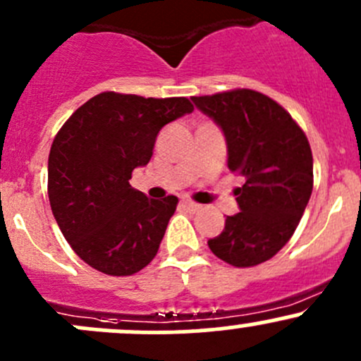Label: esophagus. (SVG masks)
Segmentation results:
<instances>
[{
  "label": "esophagus",
  "instance_id": "34e87169",
  "mask_svg": "<svg viewBox=\"0 0 361 361\" xmlns=\"http://www.w3.org/2000/svg\"><path fill=\"white\" fill-rule=\"evenodd\" d=\"M181 206H183L185 209L192 211V213H195V211L201 209V204H197V202L190 201V199H183V201H181Z\"/></svg>",
  "mask_w": 361,
  "mask_h": 361
}]
</instances>
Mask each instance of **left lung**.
Masks as SVG:
<instances>
[{"instance_id": "obj_1", "label": "left lung", "mask_w": 361, "mask_h": 361, "mask_svg": "<svg viewBox=\"0 0 361 361\" xmlns=\"http://www.w3.org/2000/svg\"><path fill=\"white\" fill-rule=\"evenodd\" d=\"M192 101L224 129L228 169L245 176L243 187L234 188L241 213L225 218V228L207 246L234 267H255L290 241L311 197L307 136L281 104L257 90Z\"/></svg>"}]
</instances>
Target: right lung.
Wrapping results in <instances>:
<instances>
[{"label": "right lung", "mask_w": 361, "mask_h": 361, "mask_svg": "<svg viewBox=\"0 0 361 361\" xmlns=\"http://www.w3.org/2000/svg\"><path fill=\"white\" fill-rule=\"evenodd\" d=\"M192 110L187 97L108 90L82 104L54 137L50 207L73 251L96 271L136 274L157 255L178 197L155 201L129 180L152 159L159 130Z\"/></svg>", "instance_id": "1"}]
</instances>
